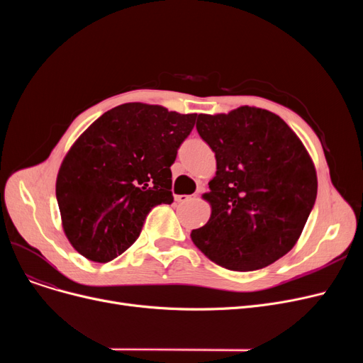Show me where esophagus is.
I'll use <instances>...</instances> for the list:
<instances>
[{"label": "esophagus", "mask_w": 363, "mask_h": 363, "mask_svg": "<svg viewBox=\"0 0 363 363\" xmlns=\"http://www.w3.org/2000/svg\"><path fill=\"white\" fill-rule=\"evenodd\" d=\"M175 200H177L178 203H185V201H189V200H193V196H186V194H181V196H177V197H175Z\"/></svg>", "instance_id": "34e87169"}]
</instances>
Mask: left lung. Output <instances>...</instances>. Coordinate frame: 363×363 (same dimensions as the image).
I'll list each match as a JSON object with an SVG mask.
<instances>
[{
  "instance_id": "1",
  "label": "left lung",
  "mask_w": 363,
  "mask_h": 363,
  "mask_svg": "<svg viewBox=\"0 0 363 363\" xmlns=\"http://www.w3.org/2000/svg\"><path fill=\"white\" fill-rule=\"evenodd\" d=\"M197 130L218 170L203 196L212 216L193 230V242L226 269L269 266L293 249L315 206L311 156L290 126L263 108L199 114Z\"/></svg>"
}]
</instances>
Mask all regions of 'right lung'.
Here are the masks:
<instances>
[{
  "label": "right lung",
  "instance_id": "right-lung-1",
  "mask_svg": "<svg viewBox=\"0 0 363 363\" xmlns=\"http://www.w3.org/2000/svg\"><path fill=\"white\" fill-rule=\"evenodd\" d=\"M196 118L126 103L82 133L55 184L63 230L76 252L110 262L137 241L152 207L174 203L170 166Z\"/></svg>",
  "mask_w": 363,
  "mask_h": 363
}]
</instances>
